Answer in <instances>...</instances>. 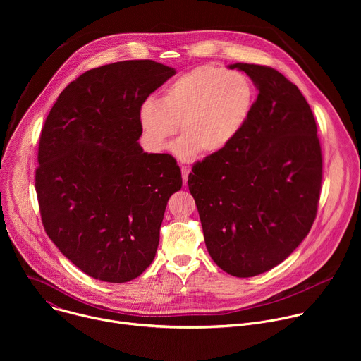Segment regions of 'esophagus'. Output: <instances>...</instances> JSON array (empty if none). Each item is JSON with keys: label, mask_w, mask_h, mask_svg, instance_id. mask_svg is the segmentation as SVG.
Returning <instances> with one entry per match:
<instances>
[{"label": "esophagus", "mask_w": 361, "mask_h": 361, "mask_svg": "<svg viewBox=\"0 0 361 361\" xmlns=\"http://www.w3.org/2000/svg\"><path fill=\"white\" fill-rule=\"evenodd\" d=\"M181 173H183V183H184V185H185V184H187V180H188V174H190V167L183 166V167H181Z\"/></svg>", "instance_id": "obj_1"}]
</instances>
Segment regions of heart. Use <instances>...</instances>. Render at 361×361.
<instances>
[{"instance_id":"heart-1","label":"heart","mask_w":361,"mask_h":361,"mask_svg":"<svg viewBox=\"0 0 361 361\" xmlns=\"http://www.w3.org/2000/svg\"><path fill=\"white\" fill-rule=\"evenodd\" d=\"M254 102L255 88L245 74L201 66L167 82L160 101L147 98L138 121L145 141L157 151L181 126L174 152L190 160L198 151L212 156L226 149L244 130Z\"/></svg>"}]
</instances>
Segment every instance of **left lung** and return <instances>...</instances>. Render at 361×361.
<instances>
[{"label": "left lung", "instance_id": "8db88e82", "mask_svg": "<svg viewBox=\"0 0 361 361\" xmlns=\"http://www.w3.org/2000/svg\"><path fill=\"white\" fill-rule=\"evenodd\" d=\"M259 90L241 134L192 166L188 188L214 263L235 277L276 267L310 231L323 156L313 111L295 84L267 66L231 64Z\"/></svg>", "mask_w": 361, "mask_h": 361}]
</instances>
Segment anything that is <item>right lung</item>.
<instances>
[{
    "mask_svg": "<svg viewBox=\"0 0 361 361\" xmlns=\"http://www.w3.org/2000/svg\"><path fill=\"white\" fill-rule=\"evenodd\" d=\"M176 70L151 60L70 82L39 135L35 191L47 235L90 277L126 283L154 260L167 201L183 185L170 154H148L138 110Z\"/></svg>",
    "mask_w": 361,
    "mask_h": 361,
    "instance_id": "obj_1",
    "label": "right lung"
}]
</instances>
